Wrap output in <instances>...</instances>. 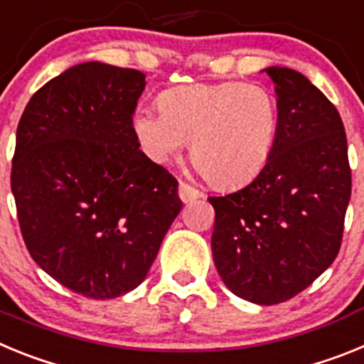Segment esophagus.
Listing matches in <instances>:
<instances>
[{
    "mask_svg": "<svg viewBox=\"0 0 364 364\" xmlns=\"http://www.w3.org/2000/svg\"><path fill=\"white\" fill-rule=\"evenodd\" d=\"M178 197L182 198V202H193L202 197V193L197 188L189 186L188 182H180L178 184Z\"/></svg>",
    "mask_w": 364,
    "mask_h": 364,
    "instance_id": "obj_1",
    "label": "esophagus"
}]
</instances>
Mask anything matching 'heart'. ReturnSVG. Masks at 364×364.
Listing matches in <instances>:
<instances>
[{
	"label": "heart",
	"instance_id": "obj_1",
	"mask_svg": "<svg viewBox=\"0 0 364 364\" xmlns=\"http://www.w3.org/2000/svg\"><path fill=\"white\" fill-rule=\"evenodd\" d=\"M160 111L138 109L133 133L154 162H167L191 142V162L215 188H240L272 159L279 104L262 85L242 82L173 87Z\"/></svg>",
	"mask_w": 364,
	"mask_h": 364
}]
</instances>
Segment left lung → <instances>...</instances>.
<instances>
[{
    "label": "left lung",
    "mask_w": 364,
    "mask_h": 364,
    "mask_svg": "<svg viewBox=\"0 0 364 364\" xmlns=\"http://www.w3.org/2000/svg\"><path fill=\"white\" fill-rule=\"evenodd\" d=\"M266 73L279 104L272 159L252 184L208 200L218 275L237 297L269 306L301 294L336 260L352 171L336 105L297 70Z\"/></svg>",
    "instance_id": "8db88e82"
}]
</instances>
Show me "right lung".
<instances>
[{
    "instance_id": "right-lung-1",
    "label": "right lung",
    "mask_w": 364,
    "mask_h": 364,
    "mask_svg": "<svg viewBox=\"0 0 364 364\" xmlns=\"http://www.w3.org/2000/svg\"><path fill=\"white\" fill-rule=\"evenodd\" d=\"M144 87L136 69L80 63L34 92L18 124L11 188L25 246L83 297L134 290L182 210L176 178L133 133Z\"/></svg>"
}]
</instances>
